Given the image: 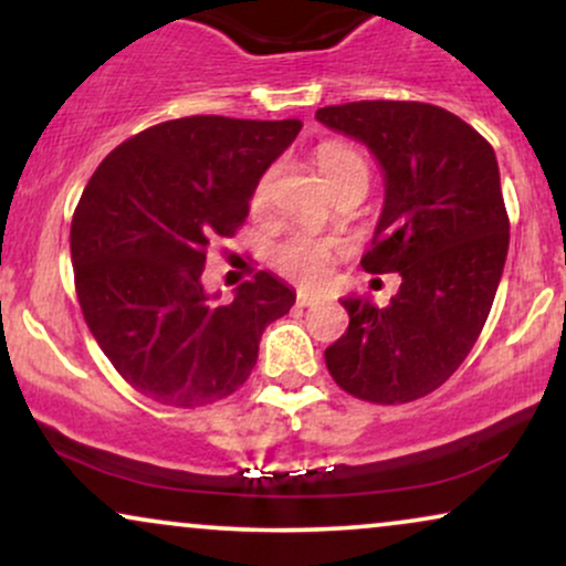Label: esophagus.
<instances>
[{"mask_svg":"<svg viewBox=\"0 0 566 566\" xmlns=\"http://www.w3.org/2000/svg\"><path fill=\"white\" fill-rule=\"evenodd\" d=\"M319 301H322L319 295H311V292H303V290L297 292V297H295V303L301 305V308H311V305H316Z\"/></svg>","mask_w":566,"mask_h":566,"instance_id":"esophagus-1","label":"esophagus"}]
</instances>
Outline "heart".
Returning <instances> with one entry per match:
<instances>
[{
	"label": "heart",
	"instance_id": "b5f03b06",
	"mask_svg": "<svg viewBox=\"0 0 566 566\" xmlns=\"http://www.w3.org/2000/svg\"><path fill=\"white\" fill-rule=\"evenodd\" d=\"M316 167H319L322 178L335 193L350 191V188H361L367 191L369 186V165L365 154L356 151L354 146L340 140L322 143L314 151ZM276 170H265L252 188L250 207L252 212H263L271 201V188H274ZM340 252V247L329 239H319L314 233H292V237L279 242L271 250V265L284 279H292L297 284H322L329 274V265Z\"/></svg>",
	"mask_w": 566,
	"mask_h": 566
}]
</instances>
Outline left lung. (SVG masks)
<instances>
[{"label": "left lung", "mask_w": 566, "mask_h": 566, "mask_svg": "<svg viewBox=\"0 0 566 566\" xmlns=\"http://www.w3.org/2000/svg\"><path fill=\"white\" fill-rule=\"evenodd\" d=\"M322 125L367 143L386 172L369 274H399L386 308L346 297V335L324 350L343 391L407 405L437 391L482 335L509 255L492 146L447 108L418 101L324 106Z\"/></svg>", "instance_id": "left-lung-1"}]
</instances>
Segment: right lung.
Wrapping results in <instances>:
<instances>
[{"label":"right lung","instance_id":"right-lung-1","mask_svg":"<svg viewBox=\"0 0 566 566\" xmlns=\"http://www.w3.org/2000/svg\"><path fill=\"white\" fill-rule=\"evenodd\" d=\"M301 127L229 116L161 122L116 146L84 186L71 220L76 297L97 346L138 394L193 409L250 378L263 329L295 295L258 271L220 303L201 274Z\"/></svg>","mask_w":566,"mask_h":566}]
</instances>
